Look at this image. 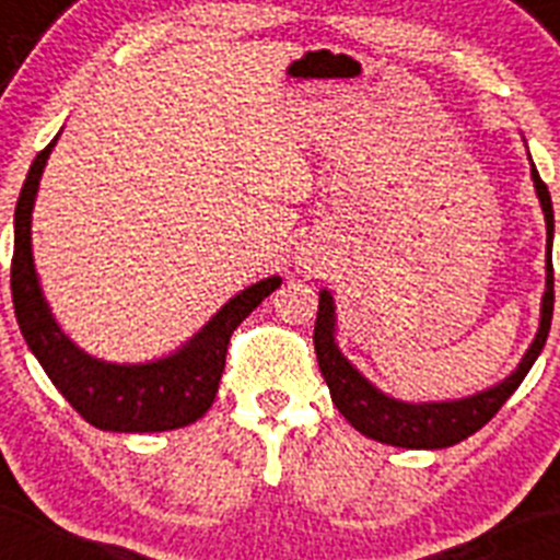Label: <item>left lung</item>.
I'll return each instance as SVG.
<instances>
[{
	"label": "left lung",
	"instance_id": "8db88e82",
	"mask_svg": "<svg viewBox=\"0 0 560 560\" xmlns=\"http://www.w3.org/2000/svg\"><path fill=\"white\" fill-rule=\"evenodd\" d=\"M530 156V154H527ZM530 179L539 196L541 212L547 223V254H545V295H541L539 331L533 337L530 348L520 359L514 370L498 384L467 395L456 400H428V404H409V400L392 398L370 378L359 373L357 364L339 351L337 345V304H334L331 290H320V306H317L315 323V351L320 373L331 392L334 406L339 415L351 422L359 433L375 439L381 445L409 447V451H442L464 442L475 431L486 425L500 411V406L514 395L516 386L525 381L527 370L545 351L547 334L552 323V301H556V287H552V232H556V218H552L550 190L541 182L539 171L530 162Z\"/></svg>",
	"mask_w": 560,
	"mask_h": 560
}]
</instances>
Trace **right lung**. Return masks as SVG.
Returning <instances> with one entry per match:
<instances>
[{
  "label": "right lung",
  "instance_id": "obj_1",
  "mask_svg": "<svg viewBox=\"0 0 560 560\" xmlns=\"http://www.w3.org/2000/svg\"><path fill=\"white\" fill-rule=\"evenodd\" d=\"M57 138L35 156L15 203L10 290L21 334L51 384L91 425L115 433H160L190 425L215 400L232 331L281 279L268 276L240 290L168 357L118 364L82 351L51 315L33 256L35 196Z\"/></svg>",
  "mask_w": 560,
  "mask_h": 560
}]
</instances>
